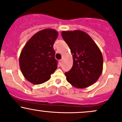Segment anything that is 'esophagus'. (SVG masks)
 Listing matches in <instances>:
<instances>
[{
    "mask_svg": "<svg viewBox=\"0 0 122 122\" xmlns=\"http://www.w3.org/2000/svg\"><path fill=\"white\" fill-rule=\"evenodd\" d=\"M62 60H60V61H59V62H60V64H62Z\"/></svg>",
    "mask_w": 122,
    "mask_h": 122,
    "instance_id": "esophagus-1",
    "label": "esophagus"
}]
</instances>
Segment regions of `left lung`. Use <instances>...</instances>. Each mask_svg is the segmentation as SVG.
Listing matches in <instances>:
<instances>
[{
  "mask_svg": "<svg viewBox=\"0 0 122 122\" xmlns=\"http://www.w3.org/2000/svg\"><path fill=\"white\" fill-rule=\"evenodd\" d=\"M70 48L73 66L65 72L66 81L73 87H88L97 81L103 69V57L100 49L89 35L80 30L61 32Z\"/></svg>",
  "mask_w": 122,
  "mask_h": 122,
  "instance_id": "1",
  "label": "left lung"
}]
</instances>
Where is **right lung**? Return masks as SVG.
<instances>
[{
	"label": "right lung",
	"mask_w": 122,
	"mask_h": 122,
	"mask_svg": "<svg viewBox=\"0 0 122 122\" xmlns=\"http://www.w3.org/2000/svg\"><path fill=\"white\" fill-rule=\"evenodd\" d=\"M58 35L55 29H43L32 36L24 46L20 56V67L29 82L34 85L46 82L57 69L53 45Z\"/></svg>",
	"instance_id": "1"
}]
</instances>
